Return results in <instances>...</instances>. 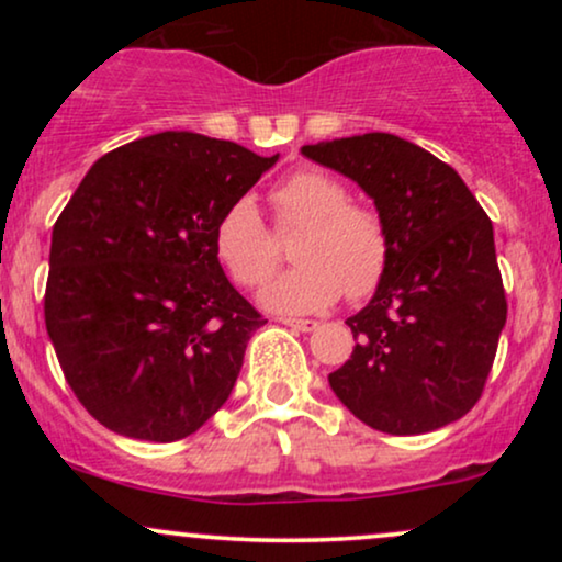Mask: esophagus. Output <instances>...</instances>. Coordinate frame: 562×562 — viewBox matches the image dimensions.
<instances>
[{
    "label": "esophagus",
    "mask_w": 562,
    "mask_h": 562,
    "mask_svg": "<svg viewBox=\"0 0 562 562\" xmlns=\"http://www.w3.org/2000/svg\"><path fill=\"white\" fill-rule=\"evenodd\" d=\"M282 325L293 327V330H301V333H314L319 327L317 319H293V317H282L280 319Z\"/></svg>",
    "instance_id": "1"
}]
</instances>
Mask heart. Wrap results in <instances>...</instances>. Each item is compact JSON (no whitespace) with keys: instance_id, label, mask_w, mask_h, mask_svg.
<instances>
[{"instance_id":"obj_1","label":"heart","mask_w":562,"mask_h":562,"mask_svg":"<svg viewBox=\"0 0 562 562\" xmlns=\"http://www.w3.org/2000/svg\"><path fill=\"white\" fill-rule=\"evenodd\" d=\"M274 229H301L290 272L261 290V303L280 314H312L340 295L367 299L391 267V229L372 205L353 203L333 173L301 169L272 192ZM214 254L237 285L256 288L280 263L274 232L261 218L254 198H235L214 224Z\"/></svg>"}]
</instances>
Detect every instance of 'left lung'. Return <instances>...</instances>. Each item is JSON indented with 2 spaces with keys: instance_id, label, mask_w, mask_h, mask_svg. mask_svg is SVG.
Here are the masks:
<instances>
[{
  "instance_id": "left-lung-1",
  "label": "left lung",
  "mask_w": 562,
  "mask_h": 562,
  "mask_svg": "<svg viewBox=\"0 0 562 562\" xmlns=\"http://www.w3.org/2000/svg\"><path fill=\"white\" fill-rule=\"evenodd\" d=\"M301 153L353 179L391 229V267L351 327L330 389L370 428L415 436L460 420L492 372L507 299L492 218L449 164L372 132Z\"/></svg>"
}]
</instances>
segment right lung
Here are the masks:
<instances>
[{"mask_svg":"<svg viewBox=\"0 0 562 562\" xmlns=\"http://www.w3.org/2000/svg\"><path fill=\"white\" fill-rule=\"evenodd\" d=\"M277 156L164 132L102 156L53 227L44 322L83 409L169 443L229 398L263 319L229 285L214 224Z\"/></svg>","mask_w":562,"mask_h":562,"instance_id":"1","label":"right lung"}]
</instances>
